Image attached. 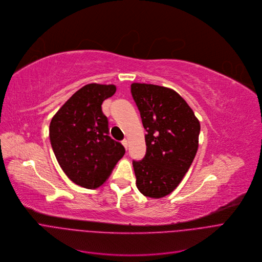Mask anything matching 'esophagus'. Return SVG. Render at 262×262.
Listing matches in <instances>:
<instances>
[{"instance_id":"esophagus-1","label":"esophagus","mask_w":262,"mask_h":262,"mask_svg":"<svg viewBox=\"0 0 262 262\" xmlns=\"http://www.w3.org/2000/svg\"><path fill=\"white\" fill-rule=\"evenodd\" d=\"M122 143H123V145L125 146V148L128 149V140H127V139H124V140L122 141Z\"/></svg>"}]
</instances>
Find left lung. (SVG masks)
I'll return each mask as SVG.
<instances>
[{
	"label": "left lung",
	"instance_id": "obj_1",
	"mask_svg": "<svg viewBox=\"0 0 262 262\" xmlns=\"http://www.w3.org/2000/svg\"><path fill=\"white\" fill-rule=\"evenodd\" d=\"M131 94L146 131V152L133 160L136 186L151 198L170 194L189 170L198 148L200 124L187 102L173 90L132 83Z\"/></svg>",
	"mask_w": 262,
	"mask_h": 262
}]
</instances>
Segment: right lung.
<instances>
[{
  "label": "right lung",
  "instance_id": "add662e5",
  "mask_svg": "<svg viewBox=\"0 0 262 262\" xmlns=\"http://www.w3.org/2000/svg\"><path fill=\"white\" fill-rule=\"evenodd\" d=\"M117 91L114 84L90 83L76 93L51 119L49 138L66 176L86 189L100 187L111 176L125 147L110 136L103 101Z\"/></svg>",
  "mask_w": 262,
  "mask_h": 262
}]
</instances>
